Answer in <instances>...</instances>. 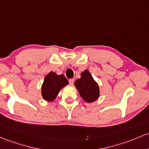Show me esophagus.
Instances as JSON below:
<instances>
[{"mask_svg": "<svg viewBox=\"0 0 149 149\" xmlns=\"http://www.w3.org/2000/svg\"><path fill=\"white\" fill-rule=\"evenodd\" d=\"M74 79H69V83H70V84L72 85L73 84H74Z\"/></svg>", "mask_w": 149, "mask_h": 149, "instance_id": "34e87169", "label": "esophagus"}]
</instances>
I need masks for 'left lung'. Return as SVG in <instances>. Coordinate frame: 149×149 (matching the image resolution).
Masks as SVG:
<instances>
[{"mask_svg": "<svg viewBox=\"0 0 149 149\" xmlns=\"http://www.w3.org/2000/svg\"><path fill=\"white\" fill-rule=\"evenodd\" d=\"M74 86L77 88L81 98L88 103L96 101L99 96L98 84L88 70L81 72V78L75 81Z\"/></svg>", "mask_w": 149, "mask_h": 149, "instance_id": "8db88e82", "label": "left lung"}]
</instances>
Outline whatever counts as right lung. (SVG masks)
<instances>
[{
	"label": "right lung",
	"mask_w": 149,
	"mask_h": 149,
	"mask_svg": "<svg viewBox=\"0 0 149 149\" xmlns=\"http://www.w3.org/2000/svg\"><path fill=\"white\" fill-rule=\"evenodd\" d=\"M68 84V81L64 75H58L51 72L46 75L42 85L43 98L48 101H53L61 88Z\"/></svg>",
	"instance_id": "obj_1"
}]
</instances>
